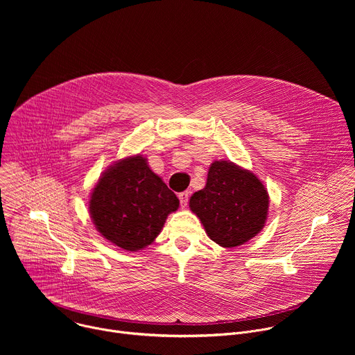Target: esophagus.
Wrapping results in <instances>:
<instances>
[{
  "instance_id": "obj_1",
  "label": "esophagus",
  "mask_w": 355,
  "mask_h": 355,
  "mask_svg": "<svg viewBox=\"0 0 355 355\" xmlns=\"http://www.w3.org/2000/svg\"><path fill=\"white\" fill-rule=\"evenodd\" d=\"M178 198H180V202H181V207L185 208L187 204H188V198H189V192L188 191H184V192H180L178 193Z\"/></svg>"
}]
</instances>
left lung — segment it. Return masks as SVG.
<instances>
[{
    "mask_svg": "<svg viewBox=\"0 0 355 355\" xmlns=\"http://www.w3.org/2000/svg\"><path fill=\"white\" fill-rule=\"evenodd\" d=\"M268 192L248 170L214 162L204 189L189 199L191 211L211 240L222 247L241 245L261 232L268 214Z\"/></svg>",
    "mask_w": 355,
    "mask_h": 355,
    "instance_id": "1",
    "label": "left lung"
}]
</instances>
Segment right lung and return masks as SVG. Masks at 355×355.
I'll use <instances>...</instances> for the list:
<instances>
[{"mask_svg":"<svg viewBox=\"0 0 355 355\" xmlns=\"http://www.w3.org/2000/svg\"><path fill=\"white\" fill-rule=\"evenodd\" d=\"M180 200L141 156L119 160L91 192L89 214L96 230L126 251L155 241Z\"/></svg>","mask_w":355,"mask_h":355,"instance_id":"right-lung-1","label":"right lung"}]
</instances>
